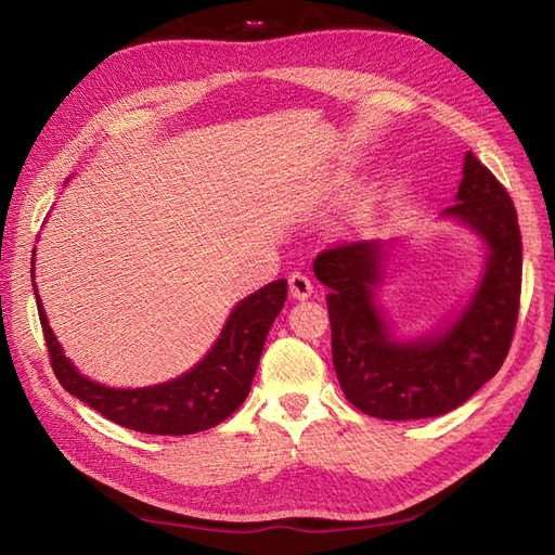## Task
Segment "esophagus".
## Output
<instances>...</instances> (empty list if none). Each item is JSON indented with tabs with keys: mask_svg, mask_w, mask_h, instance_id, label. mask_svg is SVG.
<instances>
[{
	"mask_svg": "<svg viewBox=\"0 0 555 555\" xmlns=\"http://www.w3.org/2000/svg\"><path fill=\"white\" fill-rule=\"evenodd\" d=\"M289 292H292V296L298 298V300L310 298V296H312V282H310V278H308L306 273L294 271V273L289 275Z\"/></svg>",
	"mask_w": 555,
	"mask_h": 555,
	"instance_id": "esophagus-1",
	"label": "esophagus"
}]
</instances>
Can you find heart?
<instances>
[{
    "label": "heart",
    "instance_id": "b5f03b06",
    "mask_svg": "<svg viewBox=\"0 0 555 555\" xmlns=\"http://www.w3.org/2000/svg\"><path fill=\"white\" fill-rule=\"evenodd\" d=\"M371 210H373V194L365 192V194H361V196L357 198L354 212H357V217H365Z\"/></svg>",
    "mask_w": 555,
    "mask_h": 555
}]
</instances>
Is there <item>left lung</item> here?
<instances>
[{
	"mask_svg": "<svg viewBox=\"0 0 555 555\" xmlns=\"http://www.w3.org/2000/svg\"><path fill=\"white\" fill-rule=\"evenodd\" d=\"M440 220L463 224L483 245V271L447 324L402 335L377 304L396 241L326 249L314 275L326 284L335 375L351 405L386 422L433 418L477 393L505 361L518 314L520 233L505 188L465 153L453 206Z\"/></svg>",
	"mask_w": 555,
	"mask_h": 555,
	"instance_id": "8db88e82",
	"label": "left lung"
}]
</instances>
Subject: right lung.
<instances>
[{
  "label": "right lung",
  "mask_w": 555,
  "mask_h": 555,
  "mask_svg": "<svg viewBox=\"0 0 555 555\" xmlns=\"http://www.w3.org/2000/svg\"><path fill=\"white\" fill-rule=\"evenodd\" d=\"M31 287L37 296L50 363L60 384L113 424L147 435H192L222 424L236 412L255 379L266 335L287 300V280L268 282L266 287L233 306L208 354L188 373L153 386L115 389L82 375L64 354L57 335L48 324L37 289L35 259H31Z\"/></svg>",
  "instance_id": "1"
}]
</instances>
